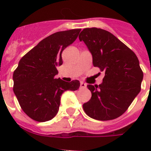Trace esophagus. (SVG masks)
<instances>
[{"label":"esophagus","mask_w":151,"mask_h":151,"mask_svg":"<svg viewBox=\"0 0 151 151\" xmlns=\"http://www.w3.org/2000/svg\"><path fill=\"white\" fill-rule=\"evenodd\" d=\"M86 87H87V85L85 83H84V82H82L80 83V88H86Z\"/></svg>","instance_id":"obj_1"}]
</instances>
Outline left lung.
I'll list each match as a JSON object with an SVG mask.
<instances>
[{
    "instance_id": "left-lung-1",
    "label": "left lung",
    "mask_w": 151,
    "mask_h": 151,
    "mask_svg": "<svg viewBox=\"0 0 151 151\" xmlns=\"http://www.w3.org/2000/svg\"><path fill=\"white\" fill-rule=\"evenodd\" d=\"M78 38L91 54L94 66L105 73L101 85H88L91 97L83 104L85 113L101 121L120 116L141 91L144 74L138 57L104 29H84Z\"/></svg>"
}]
</instances>
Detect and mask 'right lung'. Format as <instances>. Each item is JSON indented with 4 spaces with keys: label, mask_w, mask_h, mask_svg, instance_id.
Listing matches in <instances>:
<instances>
[{
    "label": "right lung",
    "mask_w": 151,
    "mask_h": 151,
    "mask_svg": "<svg viewBox=\"0 0 151 151\" xmlns=\"http://www.w3.org/2000/svg\"><path fill=\"white\" fill-rule=\"evenodd\" d=\"M81 29L54 33L41 41L21 58L13 76V92L21 108L31 119L46 122L59 110L64 91L78 89L80 82L56 78L63 64L62 52L76 41Z\"/></svg>",
    "instance_id": "obj_1"
}]
</instances>
